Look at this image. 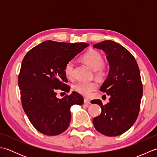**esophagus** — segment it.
<instances>
[{"label":"esophagus","mask_w":157,"mask_h":157,"mask_svg":"<svg viewBox=\"0 0 157 157\" xmlns=\"http://www.w3.org/2000/svg\"><path fill=\"white\" fill-rule=\"evenodd\" d=\"M84 104L87 106H88L90 105V99L85 98L84 100Z\"/></svg>","instance_id":"34e87169"}]
</instances>
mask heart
<instances>
[{"label": "heart", "instance_id": "obj_1", "mask_svg": "<svg viewBox=\"0 0 157 157\" xmlns=\"http://www.w3.org/2000/svg\"><path fill=\"white\" fill-rule=\"evenodd\" d=\"M82 60L93 71H95L96 76L101 78L105 75V68L103 65L104 61H103V57L101 53L94 51V50H90L85 53L82 56ZM73 67H74V63L73 61H69L66 63L65 66L64 71L66 76L69 78L73 77ZM73 88L79 94L88 96L93 91H94L97 88V84L93 82H78L73 86Z\"/></svg>", "mask_w": 157, "mask_h": 157}]
</instances>
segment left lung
I'll use <instances>...</instances> for the list:
<instances>
[{"mask_svg": "<svg viewBox=\"0 0 157 157\" xmlns=\"http://www.w3.org/2000/svg\"><path fill=\"white\" fill-rule=\"evenodd\" d=\"M93 47L105 52L110 66L100 88L110 96L109 102L103 105L100 99L91 101L102 109L101 115L93 119V124L103 135H121L134 125L140 111L143 88L138 65L134 56L114 41H103Z\"/></svg>", "mask_w": 157, "mask_h": 157, "instance_id": "1", "label": "left lung"}]
</instances>
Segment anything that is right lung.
<instances>
[{
	"mask_svg": "<svg viewBox=\"0 0 157 157\" xmlns=\"http://www.w3.org/2000/svg\"><path fill=\"white\" fill-rule=\"evenodd\" d=\"M88 46L84 42L47 40L23 58L18 77L22 106L33 126L42 134L56 136L65 132L71 121V106L84 103L78 92L58 98L56 91L69 92V86L65 84L67 82L65 66Z\"/></svg>",
	"mask_w": 157,
	"mask_h": 157,
	"instance_id": "right-lung-1",
	"label": "right lung"
}]
</instances>
